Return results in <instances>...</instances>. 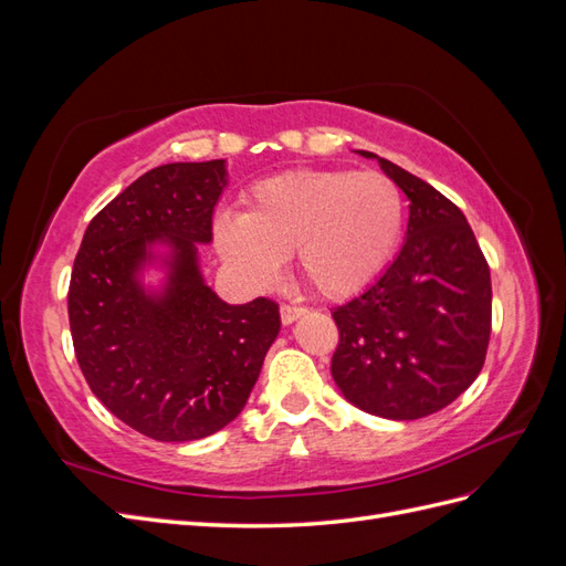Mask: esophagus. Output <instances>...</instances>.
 Instances as JSON below:
<instances>
[{"mask_svg":"<svg viewBox=\"0 0 566 566\" xmlns=\"http://www.w3.org/2000/svg\"><path fill=\"white\" fill-rule=\"evenodd\" d=\"M304 314H306L304 306H290V304L281 306V321H283V325H293Z\"/></svg>","mask_w":566,"mask_h":566,"instance_id":"1","label":"esophagus"}]
</instances>
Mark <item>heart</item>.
Segmentation results:
<instances>
[{"label":"heart","instance_id":"obj_1","mask_svg":"<svg viewBox=\"0 0 566 566\" xmlns=\"http://www.w3.org/2000/svg\"><path fill=\"white\" fill-rule=\"evenodd\" d=\"M401 229L403 196L389 177L290 169L252 184L241 214L214 221V245L252 290L276 283L295 254L297 273L321 297L347 300L385 271Z\"/></svg>","mask_w":566,"mask_h":566}]
</instances>
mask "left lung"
<instances>
[{
  "mask_svg": "<svg viewBox=\"0 0 566 566\" xmlns=\"http://www.w3.org/2000/svg\"><path fill=\"white\" fill-rule=\"evenodd\" d=\"M375 160L408 205L399 254L361 295L333 310L331 373L349 403L387 420H418L453 403L484 366L491 273L455 205L387 158Z\"/></svg>",
  "mask_w": 566,
  "mask_h": 566,
  "instance_id": "1",
  "label": "left lung"
}]
</instances>
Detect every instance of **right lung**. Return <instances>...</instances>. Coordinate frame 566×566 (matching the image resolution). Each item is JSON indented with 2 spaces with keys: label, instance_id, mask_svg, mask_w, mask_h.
Masks as SVG:
<instances>
[{
  "label": "right lung",
  "instance_id": "obj_1",
  "mask_svg": "<svg viewBox=\"0 0 566 566\" xmlns=\"http://www.w3.org/2000/svg\"><path fill=\"white\" fill-rule=\"evenodd\" d=\"M227 186V160L150 169L90 221L75 256L67 316L84 380L158 441L235 420L281 331L276 302L229 304L202 276Z\"/></svg>",
  "mask_w": 566,
  "mask_h": 566
}]
</instances>
